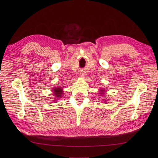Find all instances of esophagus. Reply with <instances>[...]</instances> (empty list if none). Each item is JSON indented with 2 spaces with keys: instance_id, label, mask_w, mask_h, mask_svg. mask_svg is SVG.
<instances>
[{
  "instance_id": "esophagus-1",
  "label": "esophagus",
  "mask_w": 158,
  "mask_h": 158,
  "mask_svg": "<svg viewBox=\"0 0 158 158\" xmlns=\"http://www.w3.org/2000/svg\"><path fill=\"white\" fill-rule=\"evenodd\" d=\"M80 76H81V77H84V76H85V74L84 72H81V73H80Z\"/></svg>"
}]
</instances>
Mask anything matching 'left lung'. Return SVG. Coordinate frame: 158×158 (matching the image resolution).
<instances>
[{
    "label": "left lung",
    "instance_id": "left-lung-1",
    "mask_svg": "<svg viewBox=\"0 0 158 158\" xmlns=\"http://www.w3.org/2000/svg\"><path fill=\"white\" fill-rule=\"evenodd\" d=\"M106 90H103V89H100V93H99V94H101V96L102 95H103V92H105ZM104 102H106V101H104Z\"/></svg>",
    "mask_w": 158,
    "mask_h": 158
}]
</instances>
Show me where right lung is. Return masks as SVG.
<instances>
[{
  "label": "right lung",
  "instance_id": "1",
  "mask_svg": "<svg viewBox=\"0 0 158 158\" xmlns=\"http://www.w3.org/2000/svg\"><path fill=\"white\" fill-rule=\"evenodd\" d=\"M52 92H53L54 93V95H55V96L57 99H59V98L61 97L62 95V94H63V89H62V88H58L56 87L55 88L53 89V90H52ZM56 99V100H58V99Z\"/></svg>",
  "mask_w": 158,
  "mask_h": 158
}]
</instances>
